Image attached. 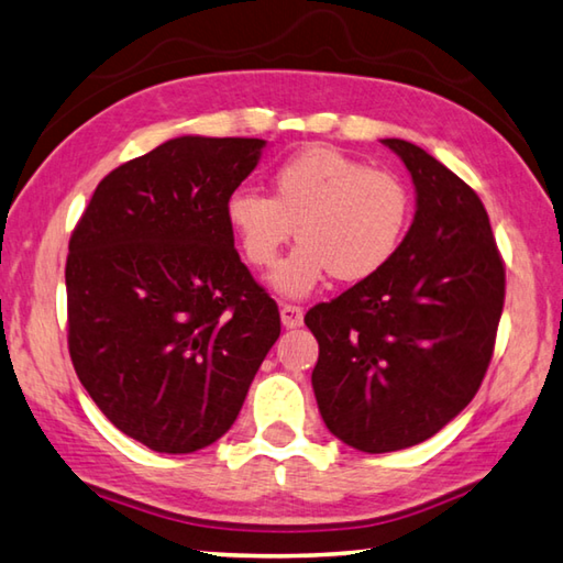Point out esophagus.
<instances>
[{
	"label": "esophagus",
	"mask_w": 563,
	"mask_h": 563,
	"mask_svg": "<svg viewBox=\"0 0 563 563\" xmlns=\"http://www.w3.org/2000/svg\"><path fill=\"white\" fill-rule=\"evenodd\" d=\"M279 313H282V323L286 328H299L303 323V309L296 303H282L279 306Z\"/></svg>",
	"instance_id": "obj_1"
}]
</instances>
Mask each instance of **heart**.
<instances>
[{
    "label": "heart",
    "mask_w": 563,
    "mask_h": 563,
    "mask_svg": "<svg viewBox=\"0 0 563 563\" xmlns=\"http://www.w3.org/2000/svg\"><path fill=\"white\" fill-rule=\"evenodd\" d=\"M225 220L254 269L272 267L296 230L301 245L272 282L286 296H303L325 274L363 282L385 269L407 235L411 194L387 168L311 146L274 168L272 196L238 188L225 203Z\"/></svg>",
    "instance_id": "b5f03b06"
}]
</instances>
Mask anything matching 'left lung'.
<instances>
[{
  "label": "left lung",
  "mask_w": 563,
  "mask_h": 563,
  "mask_svg": "<svg viewBox=\"0 0 563 563\" xmlns=\"http://www.w3.org/2000/svg\"><path fill=\"white\" fill-rule=\"evenodd\" d=\"M382 142L409 168L417 216L385 269L303 318L318 341V411L365 453L417 446L471 405L505 306V262L478 194L417 144Z\"/></svg>",
  "instance_id": "left-lung-1"
}]
</instances>
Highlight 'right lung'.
<instances>
[{
  "instance_id": "1",
  "label": "right lung",
  "mask_w": 563,
  "mask_h": 563,
  "mask_svg": "<svg viewBox=\"0 0 563 563\" xmlns=\"http://www.w3.org/2000/svg\"><path fill=\"white\" fill-rule=\"evenodd\" d=\"M262 146L178 136L104 176L73 228V367L104 417L152 451L218 441L282 333L225 220Z\"/></svg>"
}]
</instances>
